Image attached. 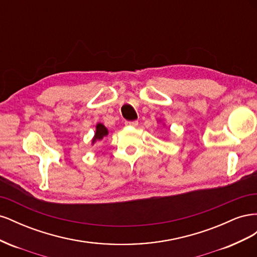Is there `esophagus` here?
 Segmentation results:
<instances>
[{
	"label": "esophagus",
	"instance_id": "34e87169",
	"mask_svg": "<svg viewBox=\"0 0 257 257\" xmlns=\"http://www.w3.org/2000/svg\"><path fill=\"white\" fill-rule=\"evenodd\" d=\"M125 125H126V126L135 127V126L138 125V121H126V122H125Z\"/></svg>",
	"mask_w": 257,
	"mask_h": 257
}]
</instances>
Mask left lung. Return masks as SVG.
<instances>
[{"label":"left lung","instance_id":"1","mask_svg":"<svg viewBox=\"0 0 257 257\" xmlns=\"http://www.w3.org/2000/svg\"><path fill=\"white\" fill-rule=\"evenodd\" d=\"M158 122H162V120H160V119H158ZM163 124V125H164L165 126V123H162Z\"/></svg>","mask_w":257,"mask_h":257}]
</instances>
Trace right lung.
<instances>
[{"label": "right lung", "mask_w": 257, "mask_h": 257, "mask_svg": "<svg viewBox=\"0 0 257 257\" xmlns=\"http://www.w3.org/2000/svg\"><path fill=\"white\" fill-rule=\"evenodd\" d=\"M108 133H109V132H108V128L104 125L103 123H99V122H98V123L96 124V126H95L94 136H93V138H92L91 145L93 146V145L96 144V143L102 142L103 139L108 135Z\"/></svg>", "instance_id": "right-lung-1"}]
</instances>
